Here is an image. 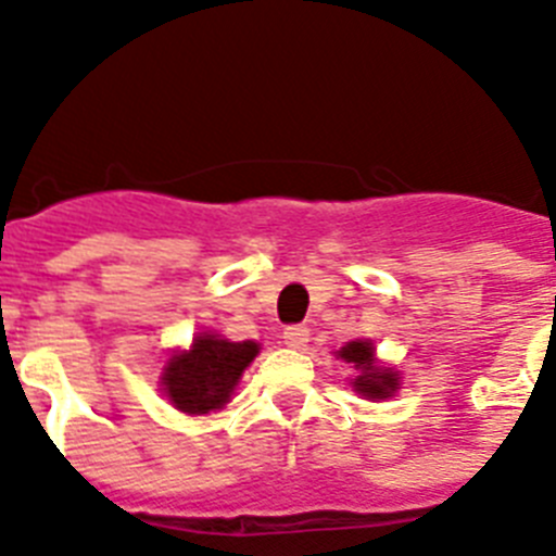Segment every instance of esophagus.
<instances>
[{
  "label": "esophagus",
  "mask_w": 556,
  "mask_h": 556,
  "mask_svg": "<svg viewBox=\"0 0 556 556\" xmlns=\"http://www.w3.org/2000/svg\"><path fill=\"white\" fill-rule=\"evenodd\" d=\"M308 328L306 326H287L283 328V345L289 348H306Z\"/></svg>",
  "instance_id": "esophagus-1"
}]
</instances>
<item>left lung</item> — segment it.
Listing matches in <instances>:
<instances>
[{
  "mask_svg": "<svg viewBox=\"0 0 556 556\" xmlns=\"http://www.w3.org/2000/svg\"><path fill=\"white\" fill-rule=\"evenodd\" d=\"M339 358L351 362L358 370V376L353 378V390L358 395L367 397H390L392 392L397 390V376L390 370V367H376V358H372V345L370 342H348L342 351L337 353Z\"/></svg>",
  "mask_w": 556,
  "mask_h": 556,
  "instance_id": "8db88e82",
  "label": "left lung"
}]
</instances>
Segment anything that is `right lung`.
<instances>
[{
    "label": "right lung",
    "instance_id": "1",
    "mask_svg": "<svg viewBox=\"0 0 556 556\" xmlns=\"http://www.w3.org/2000/svg\"><path fill=\"white\" fill-rule=\"evenodd\" d=\"M258 353L255 342H228L214 333L194 339L191 351L178 353L166 365L164 384L166 397L189 415H205L230 401V392L239 384V376Z\"/></svg>",
    "mask_w": 556,
    "mask_h": 556
}]
</instances>
